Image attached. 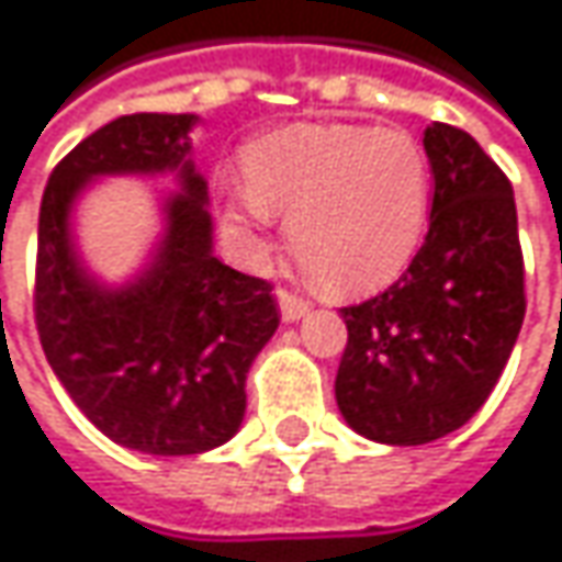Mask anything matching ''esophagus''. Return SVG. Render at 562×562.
I'll return each mask as SVG.
<instances>
[{"instance_id":"1","label":"esophagus","mask_w":562,"mask_h":562,"mask_svg":"<svg viewBox=\"0 0 562 562\" xmlns=\"http://www.w3.org/2000/svg\"><path fill=\"white\" fill-rule=\"evenodd\" d=\"M280 312L282 321L292 324V321H299V317H305V314L312 312V302L295 295V292H289V289H280Z\"/></svg>"}]
</instances>
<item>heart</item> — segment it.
<instances>
[{
  "label": "heart",
  "instance_id": "obj_1",
  "mask_svg": "<svg viewBox=\"0 0 562 562\" xmlns=\"http://www.w3.org/2000/svg\"><path fill=\"white\" fill-rule=\"evenodd\" d=\"M248 181L218 190L222 225L250 257L267 250L273 213L289 248L330 292H369L397 277L423 241L432 171L404 130L302 123L245 151Z\"/></svg>",
  "mask_w": 562,
  "mask_h": 562
}]
</instances>
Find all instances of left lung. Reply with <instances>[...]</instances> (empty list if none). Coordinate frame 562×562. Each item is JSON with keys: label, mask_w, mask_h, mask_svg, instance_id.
<instances>
[{"label": "left lung", "mask_w": 562, "mask_h": 562, "mask_svg": "<svg viewBox=\"0 0 562 562\" xmlns=\"http://www.w3.org/2000/svg\"><path fill=\"white\" fill-rule=\"evenodd\" d=\"M436 193L407 273L340 308L337 407L384 446H426L483 407L525 321V260L509 178L458 126L423 133Z\"/></svg>", "instance_id": "left-lung-1"}]
</instances>
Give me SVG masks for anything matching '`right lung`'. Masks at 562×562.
Instances as JSON below:
<instances>
[{"label": "right lung", "mask_w": 562, "mask_h": 562, "mask_svg": "<svg viewBox=\"0 0 562 562\" xmlns=\"http://www.w3.org/2000/svg\"><path fill=\"white\" fill-rule=\"evenodd\" d=\"M193 114H126L53 168L37 225L34 321L76 407L116 446L200 454L228 442L248 407L250 362L280 327L273 285L213 254L206 181L190 155ZM178 170L166 238L146 274L108 290L81 267L68 213L104 173Z\"/></svg>", "instance_id": "1"}]
</instances>
